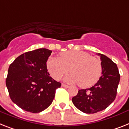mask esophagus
<instances>
[{"mask_svg": "<svg viewBox=\"0 0 129 129\" xmlns=\"http://www.w3.org/2000/svg\"><path fill=\"white\" fill-rule=\"evenodd\" d=\"M62 85L63 87H66V88H68V87H69V85H66V84H64V83H62V85Z\"/></svg>", "mask_w": 129, "mask_h": 129, "instance_id": "obj_1", "label": "esophagus"}]
</instances>
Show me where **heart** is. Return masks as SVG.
<instances>
[{
	"instance_id": "1",
	"label": "heart",
	"mask_w": 129,
	"mask_h": 129,
	"mask_svg": "<svg viewBox=\"0 0 129 129\" xmlns=\"http://www.w3.org/2000/svg\"><path fill=\"white\" fill-rule=\"evenodd\" d=\"M47 68L52 77L59 80L69 70L72 74L66 75L64 80L71 83H78L82 88H88L99 81L102 72L101 61L89 54L83 51L62 52L59 57L48 59Z\"/></svg>"
}]
</instances>
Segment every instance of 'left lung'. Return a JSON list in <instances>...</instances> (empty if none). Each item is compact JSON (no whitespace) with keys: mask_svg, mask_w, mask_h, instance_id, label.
<instances>
[{"mask_svg":"<svg viewBox=\"0 0 129 129\" xmlns=\"http://www.w3.org/2000/svg\"><path fill=\"white\" fill-rule=\"evenodd\" d=\"M102 66L101 76L93 86L80 89L72 98L76 107L85 113H95L109 107L115 99L120 74L116 63L103 54H99Z\"/></svg>","mask_w":129,"mask_h":129,"instance_id":"left-lung-1","label":"left lung"}]
</instances>
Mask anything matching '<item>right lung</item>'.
I'll return each mask as SVG.
<instances>
[{
    "label": "right lung",
    "instance_id": "obj_1",
    "mask_svg": "<svg viewBox=\"0 0 129 129\" xmlns=\"http://www.w3.org/2000/svg\"><path fill=\"white\" fill-rule=\"evenodd\" d=\"M52 51L46 48L26 52L10 65L6 85L11 100L26 111L37 113L47 109L61 83L50 76L46 61Z\"/></svg>",
    "mask_w": 129,
    "mask_h": 129
}]
</instances>
